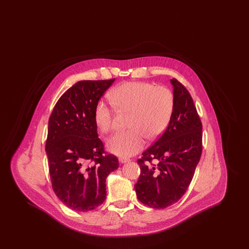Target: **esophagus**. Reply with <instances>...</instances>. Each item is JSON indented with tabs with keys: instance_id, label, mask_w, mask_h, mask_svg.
<instances>
[{
	"instance_id": "esophagus-1",
	"label": "esophagus",
	"mask_w": 249,
	"mask_h": 249,
	"mask_svg": "<svg viewBox=\"0 0 249 249\" xmlns=\"http://www.w3.org/2000/svg\"><path fill=\"white\" fill-rule=\"evenodd\" d=\"M119 162H121V163H126V162H129L130 160V159H127V158H123V157H121V158H119Z\"/></svg>"
}]
</instances>
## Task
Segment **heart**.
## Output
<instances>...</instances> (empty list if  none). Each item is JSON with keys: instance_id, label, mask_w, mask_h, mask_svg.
I'll return each mask as SVG.
<instances>
[{"instance_id": "obj_1", "label": "heart", "mask_w": 249, "mask_h": 249, "mask_svg": "<svg viewBox=\"0 0 249 249\" xmlns=\"http://www.w3.org/2000/svg\"><path fill=\"white\" fill-rule=\"evenodd\" d=\"M109 98L119 111L130 112L126 130L114 133L107 142L108 149L121 157L139 152L145 137H159L168 126L175 107L173 91L163 86L147 82H126L114 88ZM100 100L95 105L93 119L97 129L103 133L112 128L113 107Z\"/></svg>"}]
</instances>
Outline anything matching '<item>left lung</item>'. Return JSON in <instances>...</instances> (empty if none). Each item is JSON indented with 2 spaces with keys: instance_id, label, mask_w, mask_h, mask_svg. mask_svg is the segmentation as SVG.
Masks as SVG:
<instances>
[{
  "instance_id": "8db88e82",
  "label": "left lung",
  "mask_w": 249,
  "mask_h": 249,
  "mask_svg": "<svg viewBox=\"0 0 249 249\" xmlns=\"http://www.w3.org/2000/svg\"><path fill=\"white\" fill-rule=\"evenodd\" d=\"M171 84L172 118L163 134L138 160L141 174L134 186L138 200L157 209L176 203L186 193L202 150L201 119L190 92L176 78Z\"/></svg>"
}]
</instances>
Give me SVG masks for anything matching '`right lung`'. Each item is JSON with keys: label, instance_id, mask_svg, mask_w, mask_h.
Instances as JSON below:
<instances>
[{"label": "right lung", "instance_id": "obj_1", "mask_svg": "<svg viewBox=\"0 0 249 249\" xmlns=\"http://www.w3.org/2000/svg\"><path fill=\"white\" fill-rule=\"evenodd\" d=\"M114 81L74 84L61 95L48 120L46 152L52 189L74 211L102 204L107 176L119 168L118 158L106 154L93 119L95 105Z\"/></svg>", "mask_w": 249, "mask_h": 249}]
</instances>
